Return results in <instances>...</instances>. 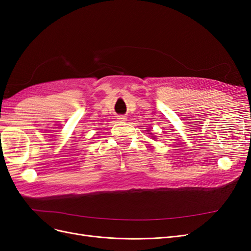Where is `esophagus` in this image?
<instances>
[{
  "label": "esophagus",
  "mask_w": 251,
  "mask_h": 251,
  "mask_svg": "<svg viewBox=\"0 0 251 251\" xmlns=\"http://www.w3.org/2000/svg\"><path fill=\"white\" fill-rule=\"evenodd\" d=\"M118 120L120 121V122H124V121H126V117H124V116H119V117H118Z\"/></svg>",
  "instance_id": "obj_1"
}]
</instances>
